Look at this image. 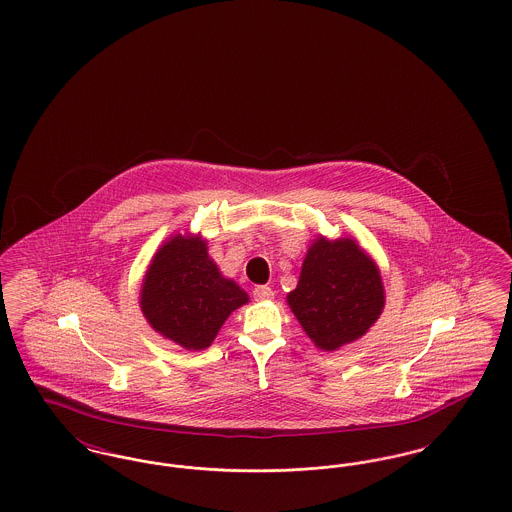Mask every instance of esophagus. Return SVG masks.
I'll use <instances>...</instances> for the list:
<instances>
[{
    "label": "esophagus",
    "instance_id": "34e87169",
    "mask_svg": "<svg viewBox=\"0 0 512 512\" xmlns=\"http://www.w3.org/2000/svg\"><path fill=\"white\" fill-rule=\"evenodd\" d=\"M253 297H255L257 301H270V299L274 297V292H272L268 286H255Z\"/></svg>",
    "mask_w": 512,
    "mask_h": 512
}]
</instances>
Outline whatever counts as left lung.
<instances>
[{"label":"left lung","instance_id":"left-lung-1","mask_svg":"<svg viewBox=\"0 0 512 512\" xmlns=\"http://www.w3.org/2000/svg\"><path fill=\"white\" fill-rule=\"evenodd\" d=\"M286 301L318 349L338 351L374 326L386 292L380 268L357 240L318 236Z\"/></svg>","mask_w":512,"mask_h":512}]
</instances>
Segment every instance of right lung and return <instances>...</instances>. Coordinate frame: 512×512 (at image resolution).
<instances>
[{
    "mask_svg": "<svg viewBox=\"0 0 512 512\" xmlns=\"http://www.w3.org/2000/svg\"><path fill=\"white\" fill-rule=\"evenodd\" d=\"M249 295L220 274L199 234H174L155 251L147 267L140 309L149 326L188 349H207L220 326Z\"/></svg>",
    "mask_w": 512,
    "mask_h": 512,
    "instance_id": "add662e5",
    "label": "right lung"
}]
</instances>
